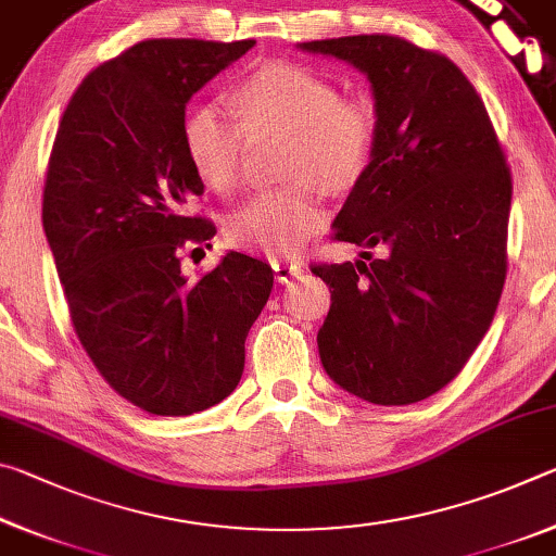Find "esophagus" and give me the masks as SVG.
Returning a JSON list of instances; mask_svg holds the SVG:
<instances>
[{"label":"esophagus","instance_id":"34e87169","mask_svg":"<svg viewBox=\"0 0 556 556\" xmlns=\"http://www.w3.org/2000/svg\"><path fill=\"white\" fill-rule=\"evenodd\" d=\"M271 269H275V277H277V281H281V285H287V281L301 275L299 262H285V260L271 262Z\"/></svg>","mask_w":556,"mask_h":556}]
</instances>
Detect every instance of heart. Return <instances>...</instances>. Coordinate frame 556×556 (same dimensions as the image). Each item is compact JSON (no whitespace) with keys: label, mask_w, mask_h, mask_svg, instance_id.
I'll use <instances>...</instances> for the list:
<instances>
[{"label":"heart","mask_w":556,"mask_h":556,"mask_svg":"<svg viewBox=\"0 0 556 556\" xmlns=\"http://www.w3.org/2000/svg\"><path fill=\"white\" fill-rule=\"evenodd\" d=\"M230 100L238 122L215 102L186 115L181 135L188 164L205 186L228 195L240 181L244 135H285L281 178L296 184L252 195L230 215L225 235L235 248L255 255H296L326 223L314 186L345 193L370 172L378 115L368 100L341 98L336 83L287 63L248 75Z\"/></svg>","instance_id":"b5f03b06"}]
</instances>
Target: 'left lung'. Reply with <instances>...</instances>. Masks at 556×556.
<instances>
[{"mask_svg": "<svg viewBox=\"0 0 556 556\" xmlns=\"http://www.w3.org/2000/svg\"><path fill=\"white\" fill-rule=\"evenodd\" d=\"M368 75L370 172L336 215V240L378 260L314 265L331 291L318 355L372 404H412L456 378L503 294L513 181L483 100L454 61L400 36L306 41ZM369 262L365 263L364 260Z\"/></svg>", "mask_w": 556, "mask_h": 556, "instance_id": "obj_1", "label": "left lung"}]
</instances>
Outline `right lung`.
I'll return each mask as SVG.
<instances>
[{
	"mask_svg": "<svg viewBox=\"0 0 556 556\" xmlns=\"http://www.w3.org/2000/svg\"><path fill=\"white\" fill-rule=\"evenodd\" d=\"M255 41L149 39L86 75L65 108L43 186V230L75 336L108 384L159 417L238 388L244 338L265 308L267 262L228 252L199 279L186 242L215 225L184 152L186 102Z\"/></svg>",
	"mask_w": 556,
	"mask_h": 556,
	"instance_id": "obj_1",
	"label": "right lung"
}]
</instances>
